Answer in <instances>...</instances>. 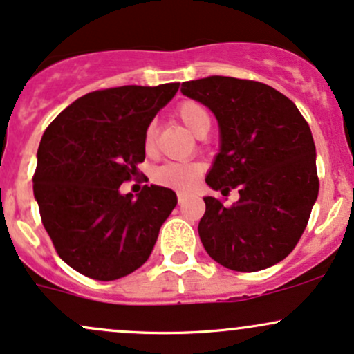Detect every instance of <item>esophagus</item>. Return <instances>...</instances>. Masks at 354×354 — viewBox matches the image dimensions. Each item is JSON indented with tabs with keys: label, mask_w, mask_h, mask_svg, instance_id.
Returning a JSON list of instances; mask_svg holds the SVG:
<instances>
[{
	"label": "esophagus",
	"mask_w": 354,
	"mask_h": 354,
	"mask_svg": "<svg viewBox=\"0 0 354 354\" xmlns=\"http://www.w3.org/2000/svg\"><path fill=\"white\" fill-rule=\"evenodd\" d=\"M186 201V194L185 193H178V203H180V205H183V203Z\"/></svg>",
	"instance_id": "obj_1"
}]
</instances>
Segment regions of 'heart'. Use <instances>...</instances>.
<instances>
[{"label":"heart","instance_id":"obj_1","mask_svg":"<svg viewBox=\"0 0 354 354\" xmlns=\"http://www.w3.org/2000/svg\"><path fill=\"white\" fill-rule=\"evenodd\" d=\"M176 116L191 133L196 136H206L211 128V116L205 104L194 100H183L174 109ZM154 140H156V124L149 123L145 129L143 149L146 154L154 151ZM203 166L200 163H165L153 169L151 180L156 185L165 188L186 191L191 189L200 180Z\"/></svg>","mask_w":354,"mask_h":354}]
</instances>
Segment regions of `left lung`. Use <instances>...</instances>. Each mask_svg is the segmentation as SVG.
<instances>
[{
  "label": "left lung",
  "mask_w": 354,
  "mask_h": 354,
  "mask_svg": "<svg viewBox=\"0 0 354 354\" xmlns=\"http://www.w3.org/2000/svg\"><path fill=\"white\" fill-rule=\"evenodd\" d=\"M181 93L208 106L221 133L206 183L239 200L205 198L198 233L214 261L233 271L265 270L298 245L318 198L311 129L290 98L265 83L208 76L181 84Z\"/></svg>",
  "instance_id": "obj_1"
}]
</instances>
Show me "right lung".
<instances>
[{
	"label": "right lung",
	"mask_w": 354,
	"mask_h": 354,
	"mask_svg": "<svg viewBox=\"0 0 354 354\" xmlns=\"http://www.w3.org/2000/svg\"><path fill=\"white\" fill-rule=\"evenodd\" d=\"M180 83L88 93L51 121L38 148L33 191L44 230L68 266L113 281L151 254L176 194L145 185L136 200L121 183L140 174L143 136Z\"/></svg>",
	"instance_id": "obj_1"
}]
</instances>
